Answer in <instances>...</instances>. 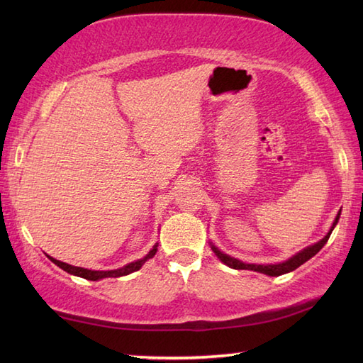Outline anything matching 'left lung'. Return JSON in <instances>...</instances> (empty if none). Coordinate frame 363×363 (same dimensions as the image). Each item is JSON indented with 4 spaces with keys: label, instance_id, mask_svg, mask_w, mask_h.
I'll use <instances>...</instances> for the list:
<instances>
[{
    "label": "left lung",
    "instance_id": "obj_1",
    "mask_svg": "<svg viewBox=\"0 0 363 363\" xmlns=\"http://www.w3.org/2000/svg\"><path fill=\"white\" fill-rule=\"evenodd\" d=\"M338 218H340V212L337 213V217H335V220H334V223H333V228H330L329 233H328L325 237H323L320 242H317V243L312 245V246H307L306 250L299 251L298 254H295V256L290 257L289 260L282 262V264H273V265L245 264V262H242V260L234 259V257L228 256V254L221 252V251L217 248V246H213V245H212V251L215 252V256H217V257L223 262V264L228 265V267H230V268H234V269H251V272L264 273V274H268V276H281V274H285V273H290V272H293V269H296L298 267L303 265L304 262H307V260H309L311 257H313L315 254H317V252L323 248V246L326 245V242L329 240L330 234H333V230H334L335 225L338 223Z\"/></svg>",
    "mask_w": 363,
    "mask_h": 363
}]
</instances>
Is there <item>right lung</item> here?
<instances>
[{"instance_id": "1", "label": "right lung", "mask_w": 363, "mask_h": 363, "mask_svg": "<svg viewBox=\"0 0 363 363\" xmlns=\"http://www.w3.org/2000/svg\"><path fill=\"white\" fill-rule=\"evenodd\" d=\"M157 251V245L152 246V250L146 254V256L143 259H138L135 262H130V264L125 265L123 268H118V269H111V272H95V269H87V268H81V267H73V265H68L65 264V262H60V260H56L52 259L51 256H48V259L51 262H54L59 268H62L64 272L70 273V274H74V276H79V277H84V279H89V281H98V279H103V277H120V276H126L129 273H134L137 272V269H140L142 265L145 264L146 260L154 257V254H156Z\"/></svg>"}]
</instances>
